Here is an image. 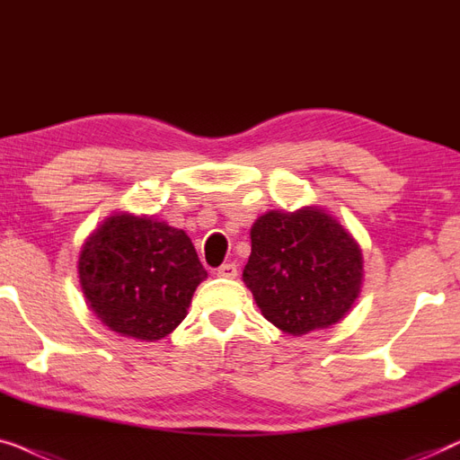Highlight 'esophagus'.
I'll list each match as a JSON object with an SVG mask.
<instances>
[{
  "mask_svg": "<svg viewBox=\"0 0 460 460\" xmlns=\"http://www.w3.org/2000/svg\"><path fill=\"white\" fill-rule=\"evenodd\" d=\"M217 277H225V279H235L237 277V267L233 262H225L215 270Z\"/></svg>",
  "mask_w": 460,
  "mask_h": 460,
  "instance_id": "1",
  "label": "esophagus"
}]
</instances>
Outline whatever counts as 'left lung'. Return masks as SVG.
Masks as SVG:
<instances>
[{
  "mask_svg": "<svg viewBox=\"0 0 460 460\" xmlns=\"http://www.w3.org/2000/svg\"><path fill=\"white\" fill-rule=\"evenodd\" d=\"M243 283L262 316L289 335L340 323L362 286V250L319 206L270 210L250 229Z\"/></svg>",
  "mask_w": 460,
  "mask_h": 460,
  "instance_id": "left-lung-1",
  "label": "left lung"
}]
</instances>
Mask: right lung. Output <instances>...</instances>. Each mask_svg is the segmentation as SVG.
<instances>
[{
	"label": "right lung",
	"mask_w": 460,
	"mask_h": 460,
	"mask_svg": "<svg viewBox=\"0 0 460 460\" xmlns=\"http://www.w3.org/2000/svg\"><path fill=\"white\" fill-rule=\"evenodd\" d=\"M87 306L125 338L156 341L185 319L206 273L183 229L154 217L114 212L79 254Z\"/></svg>",
	"instance_id": "1"
}]
</instances>
